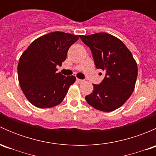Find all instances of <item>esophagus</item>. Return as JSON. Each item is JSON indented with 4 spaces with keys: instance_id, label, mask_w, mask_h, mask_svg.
<instances>
[{
    "instance_id": "esophagus-1",
    "label": "esophagus",
    "mask_w": 156,
    "mask_h": 156,
    "mask_svg": "<svg viewBox=\"0 0 156 156\" xmlns=\"http://www.w3.org/2000/svg\"><path fill=\"white\" fill-rule=\"evenodd\" d=\"M76 81L78 83H79V84H81V83L84 82V80H81V79H79V78H77Z\"/></svg>"
}]
</instances>
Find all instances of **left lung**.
I'll use <instances>...</instances> for the list:
<instances>
[{
    "mask_svg": "<svg viewBox=\"0 0 156 156\" xmlns=\"http://www.w3.org/2000/svg\"><path fill=\"white\" fill-rule=\"evenodd\" d=\"M90 49L95 66L106 72L100 84L86 96V101L103 112L117 109L133 93L137 78V65L131 52L118 37L105 32L79 35Z\"/></svg>",
    "mask_w": 156,
    "mask_h": 156,
    "instance_id": "8db88e82",
    "label": "left lung"
}]
</instances>
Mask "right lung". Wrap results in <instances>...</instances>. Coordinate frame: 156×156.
I'll return each instance as SVG.
<instances>
[{"label":"right lung","mask_w":156,"mask_h":156,"mask_svg":"<svg viewBox=\"0 0 156 156\" xmlns=\"http://www.w3.org/2000/svg\"><path fill=\"white\" fill-rule=\"evenodd\" d=\"M78 36L54 31L35 39L21 55L18 63V79L27 100L41 108L62 103L69 88L75 83L73 75L56 72V66L66 60L69 48Z\"/></svg>","instance_id":"right-lung-1"}]
</instances>
